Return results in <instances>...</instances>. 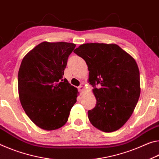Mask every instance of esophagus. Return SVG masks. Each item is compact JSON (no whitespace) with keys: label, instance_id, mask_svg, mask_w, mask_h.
Here are the masks:
<instances>
[{"label":"esophagus","instance_id":"esophagus-1","mask_svg":"<svg viewBox=\"0 0 159 159\" xmlns=\"http://www.w3.org/2000/svg\"><path fill=\"white\" fill-rule=\"evenodd\" d=\"M78 89H79V92H84V87H83V86L80 85V87H78Z\"/></svg>","mask_w":159,"mask_h":159}]
</instances>
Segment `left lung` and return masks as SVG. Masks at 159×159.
Wrapping results in <instances>:
<instances>
[{
    "mask_svg": "<svg viewBox=\"0 0 159 159\" xmlns=\"http://www.w3.org/2000/svg\"><path fill=\"white\" fill-rule=\"evenodd\" d=\"M74 53L87 65L97 100L95 107L88 111L90 123L105 132L118 130L130 118L139 98L136 61L114 43H84Z\"/></svg>",
    "mask_w": 159,
    "mask_h": 159,
    "instance_id": "8db88e82",
    "label": "left lung"
}]
</instances>
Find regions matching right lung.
I'll use <instances>...</instances> for the list:
<instances>
[{
    "label": "right lung",
    "mask_w": 159,
    "mask_h": 159,
    "mask_svg": "<svg viewBox=\"0 0 159 159\" xmlns=\"http://www.w3.org/2000/svg\"><path fill=\"white\" fill-rule=\"evenodd\" d=\"M75 43L43 41L26 55L18 72V92L26 114L36 125L54 130L67 123L77 88L63 79Z\"/></svg>",
    "instance_id": "add662e5"
}]
</instances>
